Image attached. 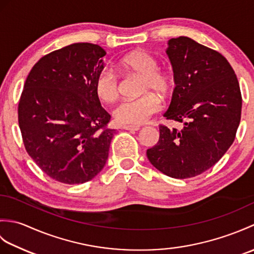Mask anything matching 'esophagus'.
<instances>
[{
  "label": "esophagus",
  "instance_id": "esophagus-1",
  "mask_svg": "<svg viewBox=\"0 0 254 254\" xmlns=\"http://www.w3.org/2000/svg\"><path fill=\"white\" fill-rule=\"evenodd\" d=\"M123 128H124V130H127V131L136 132V131L139 130V127H136V126H124Z\"/></svg>",
  "mask_w": 254,
  "mask_h": 254
}]
</instances>
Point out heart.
Returning <instances> with one entry per match:
<instances>
[{
  "instance_id": "heart-1",
  "label": "heart",
  "mask_w": 254,
  "mask_h": 254,
  "mask_svg": "<svg viewBox=\"0 0 254 254\" xmlns=\"http://www.w3.org/2000/svg\"><path fill=\"white\" fill-rule=\"evenodd\" d=\"M122 73L134 74L143 77L142 93H147L136 99H126L112 110L115 120L120 124H142L161 109V101L154 91L161 97L169 96L172 90V80L168 75L159 71L157 60L148 52L135 50L124 56L118 63ZM94 90L98 99L112 102L119 95L118 77L110 69L104 68L96 75Z\"/></svg>"
}]
</instances>
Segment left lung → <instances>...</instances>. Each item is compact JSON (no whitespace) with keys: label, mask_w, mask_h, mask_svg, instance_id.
<instances>
[{"label":"left lung","mask_w":254,"mask_h":254,"mask_svg":"<svg viewBox=\"0 0 254 254\" xmlns=\"http://www.w3.org/2000/svg\"><path fill=\"white\" fill-rule=\"evenodd\" d=\"M166 53L176 87L164 117L185 127L160 126L159 141L146 155L164 175L186 179L213 167L234 143L242 98L235 71L219 52L181 36L168 40Z\"/></svg>","instance_id":"8db88e82"}]
</instances>
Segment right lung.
I'll return each mask as SVG.
<instances>
[{
	"label": "right lung",
	"mask_w": 254,
	"mask_h": 254,
	"mask_svg": "<svg viewBox=\"0 0 254 254\" xmlns=\"http://www.w3.org/2000/svg\"><path fill=\"white\" fill-rule=\"evenodd\" d=\"M106 51L78 42L38 61L26 78L18 124L27 153L52 179L79 185L104 168L116 130L101 107L94 80Z\"/></svg>",
	"instance_id": "1"
}]
</instances>
